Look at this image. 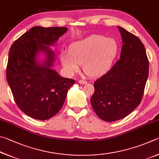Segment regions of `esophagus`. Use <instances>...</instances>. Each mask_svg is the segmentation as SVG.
<instances>
[{"instance_id":"esophagus-1","label":"esophagus","mask_w":159,"mask_h":159,"mask_svg":"<svg viewBox=\"0 0 159 159\" xmlns=\"http://www.w3.org/2000/svg\"><path fill=\"white\" fill-rule=\"evenodd\" d=\"M79 83H80V84H87V82H86V81H84V80H80Z\"/></svg>"}]
</instances>
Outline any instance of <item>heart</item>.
Returning <instances> with one entry per match:
<instances>
[{"label":"heart","instance_id":"heart-1","mask_svg":"<svg viewBox=\"0 0 159 159\" xmlns=\"http://www.w3.org/2000/svg\"><path fill=\"white\" fill-rule=\"evenodd\" d=\"M119 52V44L115 39L101 35H91L70 44L68 52L61 54V61L70 74L80 69L88 76L96 77L104 75L112 68Z\"/></svg>","mask_w":159,"mask_h":159}]
</instances>
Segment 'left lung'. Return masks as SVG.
<instances>
[{"label":"left lung","mask_w":159,"mask_h":159,"mask_svg":"<svg viewBox=\"0 0 159 159\" xmlns=\"http://www.w3.org/2000/svg\"><path fill=\"white\" fill-rule=\"evenodd\" d=\"M122 38L120 58L94 82L91 103L102 120L111 122L126 117L143 98L149 75V61L137 36L117 27Z\"/></svg>","instance_id":"8db88e82"}]
</instances>
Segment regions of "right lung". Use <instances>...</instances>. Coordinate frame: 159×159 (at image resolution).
<instances>
[{
	"mask_svg": "<svg viewBox=\"0 0 159 159\" xmlns=\"http://www.w3.org/2000/svg\"><path fill=\"white\" fill-rule=\"evenodd\" d=\"M66 27L34 26L14 42L9 51L6 77L15 102L26 115L47 120L57 115L75 80L61 77L51 67L54 62L52 45L66 33ZM40 52L46 59L40 64Z\"/></svg>",
	"mask_w": 159,
	"mask_h": 159,
	"instance_id": "right-lung-1",
	"label": "right lung"
}]
</instances>
